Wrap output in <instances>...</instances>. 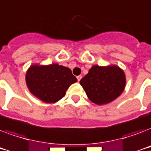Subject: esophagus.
I'll return each instance as SVG.
<instances>
[{
  "mask_svg": "<svg viewBox=\"0 0 151 151\" xmlns=\"http://www.w3.org/2000/svg\"><path fill=\"white\" fill-rule=\"evenodd\" d=\"M81 78H82V77H81V75H79V76H78V77H77V79H78V81H80L81 79Z\"/></svg>",
  "mask_w": 151,
  "mask_h": 151,
  "instance_id": "obj_1",
  "label": "esophagus"
}]
</instances>
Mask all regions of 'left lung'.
<instances>
[{"label": "left lung", "instance_id": "8db88e82", "mask_svg": "<svg viewBox=\"0 0 151 151\" xmlns=\"http://www.w3.org/2000/svg\"><path fill=\"white\" fill-rule=\"evenodd\" d=\"M90 100L98 105L110 103L122 94L125 76L117 66H93L80 81Z\"/></svg>", "mask_w": 151, "mask_h": 151}]
</instances>
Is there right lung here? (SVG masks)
<instances>
[{
    "label": "right lung",
    "instance_id": "right-lung-1",
    "mask_svg": "<svg viewBox=\"0 0 151 151\" xmlns=\"http://www.w3.org/2000/svg\"><path fill=\"white\" fill-rule=\"evenodd\" d=\"M27 85L29 91L45 103H55L64 97L69 86L77 81L67 67L58 64L34 65L27 70Z\"/></svg>",
    "mask_w": 151,
    "mask_h": 151
}]
</instances>
